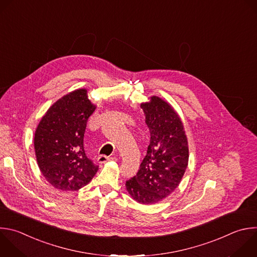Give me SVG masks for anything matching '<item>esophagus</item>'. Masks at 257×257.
<instances>
[{"label": "esophagus", "mask_w": 257, "mask_h": 257, "mask_svg": "<svg viewBox=\"0 0 257 257\" xmlns=\"http://www.w3.org/2000/svg\"><path fill=\"white\" fill-rule=\"evenodd\" d=\"M111 160H117V158H116V157H108V156H106V155H101V156H99V158H98V161H99L100 163H106V162L111 161Z\"/></svg>", "instance_id": "obj_1"}]
</instances>
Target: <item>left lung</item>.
<instances>
[{
    "label": "left lung",
    "instance_id": "obj_1",
    "mask_svg": "<svg viewBox=\"0 0 257 257\" xmlns=\"http://www.w3.org/2000/svg\"><path fill=\"white\" fill-rule=\"evenodd\" d=\"M150 131L147 153L126 190L139 204L151 205L174 193L189 163V144L183 121L168 102L151 96L141 103Z\"/></svg>",
    "mask_w": 257,
    "mask_h": 257
}]
</instances>
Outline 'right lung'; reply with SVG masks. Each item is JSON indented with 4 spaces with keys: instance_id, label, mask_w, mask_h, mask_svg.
Returning <instances> with one entry per match:
<instances>
[{
    "instance_id": "right-lung-1",
    "label": "right lung",
    "mask_w": 257,
    "mask_h": 257,
    "mask_svg": "<svg viewBox=\"0 0 257 257\" xmlns=\"http://www.w3.org/2000/svg\"><path fill=\"white\" fill-rule=\"evenodd\" d=\"M87 89L74 90L58 99L41 118L34 134L37 164L45 180L59 191L87 186L99 166L84 153L87 122L95 112Z\"/></svg>"
}]
</instances>
